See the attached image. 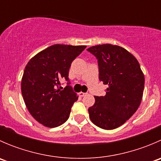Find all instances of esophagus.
<instances>
[{
    "label": "esophagus",
    "instance_id": "34e87169",
    "mask_svg": "<svg viewBox=\"0 0 161 161\" xmlns=\"http://www.w3.org/2000/svg\"><path fill=\"white\" fill-rule=\"evenodd\" d=\"M86 94H87V93H86V92H79V95L80 96V97H84V96H86Z\"/></svg>",
    "mask_w": 161,
    "mask_h": 161
}]
</instances>
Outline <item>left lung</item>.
Returning <instances> with one entry per match:
<instances>
[{"label":"left lung","mask_w":161,"mask_h":161,"mask_svg":"<svg viewBox=\"0 0 161 161\" xmlns=\"http://www.w3.org/2000/svg\"><path fill=\"white\" fill-rule=\"evenodd\" d=\"M97 58L99 79L108 85L104 97H94L88 109L92 122L106 130L122 125L137 111L142 98L145 79L137 59L127 50L112 44L87 49Z\"/></svg>","instance_id":"8db88e82"}]
</instances>
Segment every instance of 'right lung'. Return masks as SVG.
I'll use <instances>...</instances> for the list:
<instances>
[{"label": "right lung", "instance_id": "1", "mask_svg": "<svg viewBox=\"0 0 161 161\" xmlns=\"http://www.w3.org/2000/svg\"><path fill=\"white\" fill-rule=\"evenodd\" d=\"M86 47L53 45L31 58L25 66L21 83L22 97L31 115L43 125L55 128L69 119L79 97L70 86L69 69ZM61 79L68 82L62 91L59 88Z\"/></svg>", "mask_w": 161, "mask_h": 161}]
</instances>
